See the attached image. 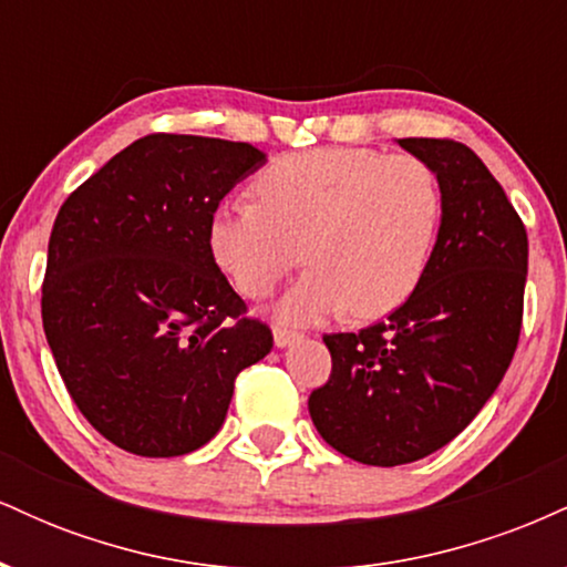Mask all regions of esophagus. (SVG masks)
<instances>
[{
  "label": "esophagus",
  "instance_id": "esophagus-1",
  "mask_svg": "<svg viewBox=\"0 0 567 567\" xmlns=\"http://www.w3.org/2000/svg\"><path fill=\"white\" fill-rule=\"evenodd\" d=\"M301 333H296V330H285V328H275V347L277 349H288L292 347L296 341H301Z\"/></svg>",
  "mask_w": 567,
  "mask_h": 567
}]
</instances>
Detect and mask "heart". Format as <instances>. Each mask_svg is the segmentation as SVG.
<instances>
[{
	"instance_id": "b5f03b06",
	"label": "heart",
	"mask_w": 567,
	"mask_h": 567,
	"mask_svg": "<svg viewBox=\"0 0 567 567\" xmlns=\"http://www.w3.org/2000/svg\"><path fill=\"white\" fill-rule=\"evenodd\" d=\"M258 197L220 205L210 247L245 296L264 298L301 261L311 266L279 298L288 324L351 315L373 320L413 296L442 220L440 181L410 154L338 146L290 154L258 178Z\"/></svg>"
}]
</instances>
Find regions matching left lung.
I'll return each mask as SVG.
<instances>
[{
    "label": "left lung",
    "instance_id": "8db88e82",
    "mask_svg": "<svg viewBox=\"0 0 567 567\" xmlns=\"http://www.w3.org/2000/svg\"><path fill=\"white\" fill-rule=\"evenodd\" d=\"M440 181L442 220L426 275L386 322L324 336L333 373L309 415L330 447L370 466L440 451L472 424L517 349L528 234L470 146L396 138Z\"/></svg>",
    "mask_w": 567,
    "mask_h": 567
}]
</instances>
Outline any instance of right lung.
Segmentation results:
<instances>
[{
  "label": "right lung",
  "instance_id": "add662e5",
  "mask_svg": "<svg viewBox=\"0 0 567 567\" xmlns=\"http://www.w3.org/2000/svg\"><path fill=\"white\" fill-rule=\"evenodd\" d=\"M264 165L250 143L146 135L58 213L44 336L71 400L122 451H197L224 426L239 370L275 347L210 247L218 202Z\"/></svg>",
  "mask_w": 567,
  "mask_h": 567
}]
</instances>
